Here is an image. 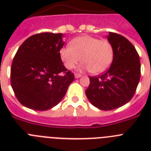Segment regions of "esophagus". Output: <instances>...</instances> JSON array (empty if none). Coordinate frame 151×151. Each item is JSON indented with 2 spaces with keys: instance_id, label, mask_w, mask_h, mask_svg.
I'll use <instances>...</instances> for the list:
<instances>
[{
  "instance_id": "obj_1",
  "label": "esophagus",
  "mask_w": 151,
  "mask_h": 151,
  "mask_svg": "<svg viewBox=\"0 0 151 151\" xmlns=\"http://www.w3.org/2000/svg\"><path fill=\"white\" fill-rule=\"evenodd\" d=\"M82 76V75L81 74H78V73H75V78H78Z\"/></svg>"
}]
</instances>
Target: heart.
I'll return each mask as SVG.
<instances>
[{
	"label": "heart",
	"mask_w": 151,
	"mask_h": 151,
	"mask_svg": "<svg viewBox=\"0 0 151 151\" xmlns=\"http://www.w3.org/2000/svg\"><path fill=\"white\" fill-rule=\"evenodd\" d=\"M60 58L67 69H72L80 62L82 68L92 74L104 73L110 66L113 58V48L106 39L84 35L74 38L69 47L61 48Z\"/></svg>",
	"instance_id": "b5f03b06"
}]
</instances>
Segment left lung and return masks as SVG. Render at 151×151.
I'll return each mask as SVG.
<instances>
[{
    "label": "left lung",
    "mask_w": 151,
    "mask_h": 151,
    "mask_svg": "<svg viewBox=\"0 0 151 151\" xmlns=\"http://www.w3.org/2000/svg\"><path fill=\"white\" fill-rule=\"evenodd\" d=\"M108 41L113 48V59L107 71L90 76L85 91L92 105L111 110L127 104L134 96L141 77V63L135 47L122 35L110 32Z\"/></svg>",
    "instance_id": "left-lung-1"
}]
</instances>
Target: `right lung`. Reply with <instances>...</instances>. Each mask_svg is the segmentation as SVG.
<instances>
[{
	"label": "right lung",
	"mask_w": 151,
	"mask_h": 151,
	"mask_svg": "<svg viewBox=\"0 0 151 151\" xmlns=\"http://www.w3.org/2000/svg\"><path fill=\"white\" fill-rule=\"evenodd\" d=\"M63 34L32 35L19 47L10 69V82L21 104L44 111L57 105L65 96L74 74L60 58Z\"/></svg>",
	"instance_id": "add662e5"
}]
</instances>
